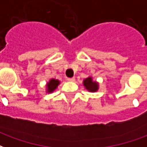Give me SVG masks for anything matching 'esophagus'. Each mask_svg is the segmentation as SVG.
<instances>
[{
  "label": "esophagus",
  "instance_id": "34e87169",
  "mask_svg": "<svg viewBox=\"0 0 147 147\" xmlns=\"http://www.w3.org/2000/svg\"><path fill=\"white\" fill-rule=\"evenodd\" d=\"M67 80L69 81V82H73V81H75V78L74 77H72V78H68Z\"/></svg>",
  "mask_w": 147,
  "mask_h": 147
}]
</instances>
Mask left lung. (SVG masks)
Instances as JSON below:
<instances>
[{"label":"left lung","instance_id":"obj_1","mask_svg":"<svg viewBox=\"0 0 147 147\" xmlns=\"http://www.w3.org/2000/svg\"><path fill=\"white\" fill-rule=\"evenodd\" d=\"M83 85L86 89L90 92H96L98 90V83L96 82L93 81L91 77H88L83 80Z\"/></svg>","mask_w":147,"mask_h":147}]
</instances>
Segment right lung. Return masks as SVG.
<instances>
[{"mask_svg": "<svg viewBox=\"0 0 147 147\" xmlns=\"http://www.w3.org/2000/svg\"><path fill=\"white\" fill-rule=\"evenodd\" d=\"M60 82L59 80L57 79H51L49 82L47 84V92L48 93H52L56 88L57 87V86L59 85Z\"/></svg>", "mask_w": 147, "mask_h": 147, "instance_id": "right-lung-1", "label": "right lung"}]
</instances>
